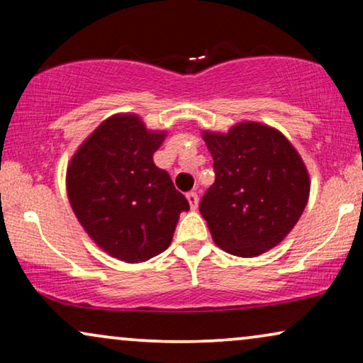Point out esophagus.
Here are the masks:
<instances>
[{
    "mask_svg": "<svg viewBox=\"0 0 363 363\" xmlns=\"http://www.w3.org/2000/svg\"><path fill=\"white\" fill-rule=\"evenodd\" d=\"M186 200H188V203H190L191 210H196V208H198V201H200V198H198L196 191L186 193Z\"/></svg>",
    "mask_w": 363,
    "mask_h": 363,
    "instance_id": "1",
    "label": "esophagus"
}]
</instances>
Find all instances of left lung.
<instances>
[{
    "label": "left lung",
    "instance_id": "obj_1",
    "mask_svg": "<svg viewBox=\"0 0 363 363\" xmlns=\"http://www.w3.org/2000/svg\"><path fill=\"white\" fill-rule=\"evenodd\" d=\"M215 183L200 203L213 241L223 251L255 257L289 235L309 200V173L292 143L259 122L228 133L203 132Z\"/></svg>",
    "mask_w": 363,
    "mask_h": 363
}]
</instances>
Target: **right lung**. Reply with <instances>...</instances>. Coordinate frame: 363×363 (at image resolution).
<instances>
[{
  "instance_id": "obj_1",
  "label": "right lung",
  "mask_w": 363,
  "mask_h": 363,
  "mask_svg": "<svg viewBox=\"0 0 363 363\" xmlns=\"http://www.w3.org/2000/svg\"><path fill=\"white\" fill-rule=\"evenodd\" d=\"M165 132L147 130L135 113H117L89 135L67 167L72 211L112 257L143 262L170 246L186 198L153 163Z\"/></svg>"
}]
</instances>
